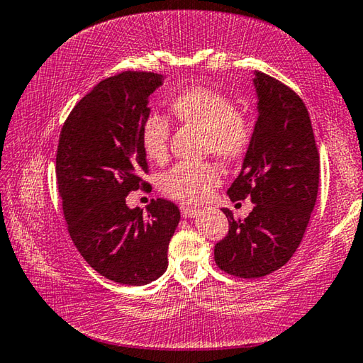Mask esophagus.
<instances>
[{
	"label": "esophagus",
	"instance_id": "esophagus-1",
	"mask_svg": "<svg viewBox=\"0 0 363 363\" xmlns=\"http://www.w3.org/2000/svg\"><path fill=\"white\" fill-rule=\"evenodd\" d=\"M179 209H181V216L184 217V219H189V217H195L196 214H199V209L194 206H187V204H181Z\"/></svg>",
	"mask_w": 363,
	"mask_h": 363
}]
</instances>
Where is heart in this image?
<instances>
[{
	"label": "heart",
	"instance_id": "b5f03b06",
	"mask_svg": "<svg viewBox=\"0 0 363 363\" xmlns=\"http://www.w3.org/2000/svg\"><path fill=\"white\" fill-rule=\"evenodd\" d=\"M169 113L177 122L204 133V152L227 163L242 160L254 140V125L236 111L233 101L220 91L190 87L169 101ZM169 123L162 116H150L143 123L141 146L149 160L163 162L168 155ZM220 184L216 164L177 163L163 173L160 187L171 199L195 203L208 199Z\"/></svg>",
	"mask_w": 363,
	"mask_h": 363
}]
</instances>
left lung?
Masks as SVG:
<instances>
[{
	"label": "left lung",
	"instance_id": "1",
	"mask_svg": "<svg viewBox=\"0 0 363 363\" xmlns=\"http://www.w3.org/2000/svg\"><path fill=\"white\" fill-rule=\"evenodd\" d=\"M254 85L259 117L254 140L228 196L250 199L254 209L245 220L222 209L228 233L214 247L222 272L255 279L292 259L305 235L319 189V150L311 118L295 91L278 79L257 71Z\"/></svg>",
	"mask_w": 363,
	"mask_h": 363
}]
</instances>
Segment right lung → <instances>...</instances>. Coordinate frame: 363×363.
Listing matches in <instances>:
<instances>
[{"instance_id":"right-lung-1","label":"right lung","mask_w":363,"mask_h":363,"mask_svg":"<svg viewBox=\"0 0 363 363\" xmlns=\"http://www.w3.org/2000/svg\"><path fill=\"white\" fill-rule=\"evenodd\" d=\"M162 74L123 71L104 79L65 121L57 149V186L68 233L85 262L127 286L155 281L168 267V245L179 223L174 203L157 199L147 214L127 195L149 173L141 128Z\"/></svg>"}]
</instances>
